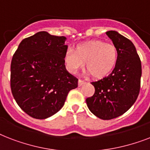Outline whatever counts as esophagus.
<instances>
[{"label":"esophagus","mask_w":150,"mask_h":150,"mask_svg":"<svg viewBox=\"0 0 150 150\" xmlns=\"http://www.w3.org/2000/svg\"><path fill=\"white\" fill-rule=\"evenodd\" d=\"M85 83H86V82L83 81V80H81V79L79 80V86H82V85L85 84Z\"/></svg>","instance_id":"1"}]
</instances>
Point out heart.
<instances>
[{
    "mask_svg": "<svg viewBox=\"0 0 150 150\" xmlns=\"http://www.w3.org/2000/svg\"><path fill=\"white\" fill-rule=\"evenodd\" d=\"M117 60V50L112 43L101 40L89 41L79 44L74 50L68 48L65 50L64 61L67 70L76 74L86 67L87 73L94 78H102L114 68Z\"/></svg>",
    "mask_w": 150,
    "mask_h": 150,
    "instance_id": "heart-1",
    "label": "heart"
}]
</instances>
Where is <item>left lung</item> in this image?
<instances>
[{
	"label": "left lung",
	"mask_w": 150,
	"mask_h": 150,
	"mask_svg": "<svg viewBox=\"0 0 150 150\" xmlns=\"http://www.w3.org/2000/svg\"><path fill=\"white\" fill-rule=\"evenodd\" d=\"M106 34L117 48V60L110 75L91 82L95 93L86 101L95 116L110 120L125 114L137 100L142 65L132 41L117 31H107Z\"/></svg>",
	"instance_id": "1"
}]
</instances>
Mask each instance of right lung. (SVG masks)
Segmentation results:
<instances>
[{"instance_id":"obj_1","label":"right lung","mask_w":150,"mask_h":150,"mask_svg":"<svg viewBox=\"0 0 150 150\" xmlns=\"http://www.w3.org/2000/svg\"><path fill=\"white\" fill-rule=\"evenodd\" d=\"M65 36L36 33L24 39L11 64V89L18 105L32 117L46 119L58 112L78 79L65 68Z\"/></svg>"}]
</instances>
